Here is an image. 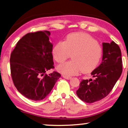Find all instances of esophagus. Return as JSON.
Instances as JSON below:
<instances>
[{"instance_id":"1","label":"esophagus","mask_w":128,"mask_h":128,"mask_svg":"<svg viewBox=\"0 0 128 128\" xmlns=\"http://www.w3.org/2000/svg\"><path fill=\"white\" fill-rule=\"evenodd\" d=\"M62 77H63L64 79H66L68 80H70L71 79V77H70V76H66V75H62Z\"/></svg>"}]
</instances>
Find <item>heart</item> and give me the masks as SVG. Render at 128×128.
Wrapping results in <instances>:
<instances>
[{"label": "heart", "instance_id": "heart-1", "mask_svg": "<svg viewBox=\"0 0 128 128\" xmlns=\"http://www.w3.org/2000/svg\"><path fill=\"white\" fill-rule=\"evenodd\" d=\"M72 54V60L64 62L57 68L66 76L75 75L82 71L89 73L100 63L103 48L96 40L89 34L74 33L68 34L64 42H58L53 48V58L58 63L65 62Z\"/></svg>", "mask_w": 128, "mask_h": 128}]
</instances>
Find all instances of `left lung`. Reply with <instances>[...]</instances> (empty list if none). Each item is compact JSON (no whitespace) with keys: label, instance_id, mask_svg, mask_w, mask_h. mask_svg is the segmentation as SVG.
Segmentation results:
<instances>
[{"label":"left lung","instance_id":"obj_1","mask_svg":"<svg viewBox=\"0 0 128 128\" xmlns=\"http://www.w3.org/2000/svg\"><path fill=\"white\" fill-rule=\"evenodd\" d=\"M102 45V62L91 72L93 79L83 80L76 91L78 96L86 103H94L108 96L122 72L119 46L113 41Z\"/></svg>","mask_w":128,"mask_h":128}]
</instances>
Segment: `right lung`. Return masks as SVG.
Returning a JSON list of instances; mask_svg holds the SVG:
<instances>
[{
    "mask_svg": "<svg viewBox=\"0 0 128 128\" xmlns=\"http://www.w3.org/2000/svg\"><path fill=\"white\" fill-rule=\"evenodd\" d=\"M49 31L26 34L19 40L10 56L11 75L20 94L29 100H41L50 93L61 75L53 71L52 48Z\"/></svg>",
    "mask_w": 128,
    "mask_h": 128,
    "instance_id": "obj_1",
    "label": "right lung"
}]
</instances>
